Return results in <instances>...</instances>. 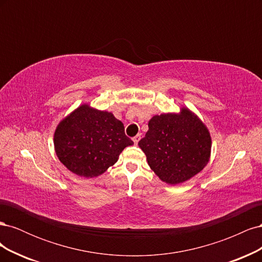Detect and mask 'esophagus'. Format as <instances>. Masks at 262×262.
Instances as JSON below:
<instances>
[{"instance_id":"34e87169","label":"esophagus","mask_w":262,"mask_h":262,"mask_svg":"<svg viewBox=\"0 0 262 262\" xmlns=\"http://www.w3.org/2000/svg\"><path fill=\"white\" fill-rule=\"evenodd\" d=\"M140 139H141V136H139V134H138V136L134 137V138H133L134 144H138V143H139V141H140Z\"/></svg>"}]
</instances>
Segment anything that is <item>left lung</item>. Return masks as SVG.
Here are the masks:
<instances>
[{"label": "left lung", "instance_id": "obj_1", "mask_svg": "<svg viewBox=\"0 0 262 262\" xmlns=\"http://www.w3.org/2000/svg\"><path fill=\"white\" fill-rule=\"evenodd\" d=\"M207 126L188 108L179 114H162L148 121L139 146L156 175L166 184L178 185L200 172L211 155Z\"/></svg>", "mask_w": 262, "mask_h": 262}]
</instances>
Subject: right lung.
<instances>
[{
  "label": "right lung",
  "instance_id": "add662e5",
  "mask_svg": "<svg viewBox=\"0 0 262 262\" xmlns=\"http://www.w3.org/2000/svg\"><path fill=\"white\" fill-rule=\"evenodd\" d=\"M54 149L60 162L76 175L93 178L104 173L133 141L112 113L82 105L58 124Z\"/></svg>",
  "mask_w": 262,
  "mask_h": 262
}]
</instances>
